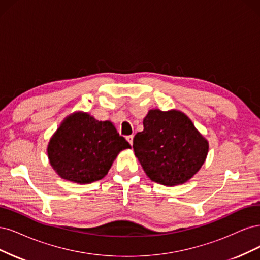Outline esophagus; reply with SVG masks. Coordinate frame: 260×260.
Masks as SVG:
<instances>
[{"label": "esophagus", "mask_w": 260, "mask_h": 260, "mask_svg": "<svg viewBox=\"0 0 260 260\" xmlns=\"http://www.w3.org/2000/svg\"><path fill=\"white\" fill-rule=\"evenodd\" d=\"M133 139H134V136H133V135L127 136V137H126V140L129 142V145H131V146L133 145Z\"/></svg>", "instance_id": "34e87169"}]
</instances>
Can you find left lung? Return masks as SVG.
<instances>
[{"instance_id": "1", "label": "left lung", "mask_w": 260, "mask_h": 260, "mask_svg": "<svg viewBox=\"0 0 260 260\" xmlns=\"http://www.w3.org/2000/svg\"><path fill=\"white\" fill-rule=\"evenodd\" d=\"M142 123L144 131L134 137L133 148L148 177L167 187L189 181L206 160L207 139L176 109H151Z\"/></svg>"}]
</instances>
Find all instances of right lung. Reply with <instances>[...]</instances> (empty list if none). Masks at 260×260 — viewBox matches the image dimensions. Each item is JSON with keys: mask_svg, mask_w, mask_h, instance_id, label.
<instances>
[{"mask_svg": "<svg viewBox=\"0 0 260 260\" xmlns=\"http://www.w3.org/2000/svg\"><path fill=\"white\" fill-rule=\"evenodd\" d=\"M131 145L110 121L87 112L69 114L49 139V164L64 180L85 185L103 179L118 154Z\"/></svg>", "mask_w": 260, "mask_h": 260, "instance_id": "1", "label": "right lung"}]
</instances>
